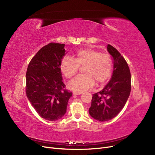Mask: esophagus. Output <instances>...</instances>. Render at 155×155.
I'll use <instances>...</instances> for the list:
<instances>
[{"label": "esophagus", "instance_id": "1", "mask_svg": "<svg viewBox=\"0 0 155 155\" xmlns=\"http://www.w3.org/2000/svg\"><path fill=\"white\" fill-rule=\"evenodd\" d=\"M73 95H80V94H82V92H73Z\"/></svg>", "mask_w": 155, "mask_h": 155}]
</instances>
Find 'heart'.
<instances>
[{
    "mask_svg": "<svg viewBox=\"0 0 155 155\" xmlns=\"http://www.w3.org/2000/svg\"><path fill=\"white\" fill-rule=\"evenodd\" d=\"M84 66V75H78L68 84L69 88L75 92H82L91 88L95 80L102 84L108 80L111 75L113 61L110 54L92 49H83L78 51L74 59L66 56L61 61L60 68L64 76L70 78L76 75L79 67Z\"/></svg>",
    "mask_w": 155,
    "mask_h": 155,
    "instance_id": "b5f03b06",
    "label": "heart"
}]
</instances>
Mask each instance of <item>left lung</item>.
<instances>
[{
    "mask_svg": "<svg viewBox=\"0 0 155 155\" xmlns=\"http://www.w3.org/2000/svg\"><path fill=\"white\" fill-rule=\"evenodd\" d=\"M107 50L113 59L111 80L100 92L92 95L89 113L94 118L106 122L115 118L124 107L131 90L130 71L124 58L113 46Z\"/></svg>",
    "mask_w": 155,
    "mask_h": 155,
    "instance_id": "obj_1",
    "label": "left lung"
}]
</instances>
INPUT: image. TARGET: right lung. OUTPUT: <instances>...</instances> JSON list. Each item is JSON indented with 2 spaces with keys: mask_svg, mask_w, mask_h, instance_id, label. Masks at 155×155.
Returning <instances> with one entry per match:
<instances>
[{
  "mask_svg": "<svg viewBox=\"0 0 155 155\" xmlns=\"http://www.w3.org/2000/svg\"><path fill=\"white\" fill-rule=\"evenodd\" d=\"M65 44L50 43L30 61L26 74V94L39 116L49 121L61 119L72 92L65 89L60 65Z\"/></svg>",
  "mask_w": 155,
  "mask_h": 155,
  "instance_id": "1",
  "label": "right lung"
}]
</instances>
